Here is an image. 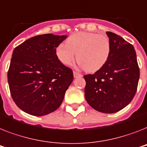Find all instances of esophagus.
Wrapping results in <instances>:
<instances>
[{
  "label": "esophagus",
  "mask_w": 147,
  "mask_h": 147,
  "mask_svg": "<svg viewBox=\"0 0 147 147\" xmlns=\"http://www.w3.org/2000/svg\"><path fill=\"white\" fill-rule=\"evenodd\" d=\"M73 75H74V77H75V78L82 77V74L78 73V72H77V71H73Z\"/></svg>",
  "instance_id": "1"
}]
</instances>
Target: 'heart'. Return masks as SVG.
I'll list each match as a JSON object with an SVG mask.
<instances>
[{
    "label": "heart",
    "instance_id": "1",
    "mask_svg": "<svg viewBox=\"0 0 147 147\" xmlns=\"http://www.w3.org/2000/svg\"><path fill=\"white\" fill-rule=\"evenodd\" d=\"M111 43L107 35L92 32H80L70 35L65 44L57 47L56 53L59 61L71 65L76 59L86 71L94 72L100 69L108 61Z\"/></svg>",
    "mask_w": 147,
    "mask_h": 147
}]
</instances>
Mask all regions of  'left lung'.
I'll return each instance as SVG.
<instances>
[{"label":"left lung","instance_id":"8db88e82","mask_svg":"<svg viewBox=\"0 0 147 147\" xmlns=\"http://www.w3.org/2000/svg\"><path fill=\"white\" fill-rule=\"evenodd\" d=\"M107 34L111 43L110 56L100 69L84 76V96L88 104L96 111L114 113L133 100L140 69L133 45L115 33Z\"/></svg>","mask_w":147,"mask_h":147}]
</instances>
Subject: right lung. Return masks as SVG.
Instances as JSON below:
<instances>
[{"label":"right lung","mask_w":147,"mask_h":147,"mask_svg":"<svg viewBox=\"0 0 147 147\" xmlns=\"http://www.w3.org/2000/svg\"><path fill=\"white\" fill-rule=\"evenodd\" d=\"M66 37L40 34L13 50L8 84L12 98L25 113L41 116L61 105L65 90L73 81L72 70L63 65L56 53Z\"/></svg>","instance_id":"add662e5"}]
</instances>
